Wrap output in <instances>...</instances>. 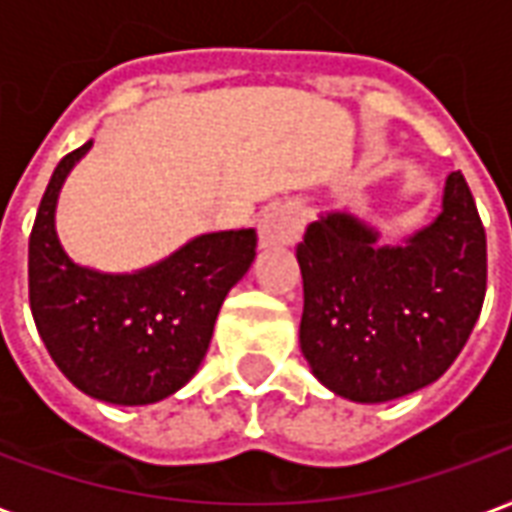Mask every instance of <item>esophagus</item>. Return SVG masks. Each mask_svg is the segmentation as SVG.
Segmentation results:
<instances>
[{
  "instance_id": "obj_1",
  "label": "esophagus",
  "mask_w": 512,
  "mask_h": 512,
  "mask_svg": "<svg viewBox=\"0 0 512 512\" xmlns=\"http://www.w3.org/2000/svg\"><path fill=\"white\" fill-rule=\"evenodd\" d=\"M302 220L300 212L281 204V207H270L259 218V240L261 248H278V245H294L300 240Z\"/></svg>"
}]
</instances>
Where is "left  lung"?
I'll return each mask as SVG.
<instances>
[{"mask_svg":"<svg viewBox=\"0 0 512 512\" xmlns=\"http://www.w3.org/2000/svg\"><path fill=\"white\" fill-rule=\"evenodd\" d=\"M300 349L341 398L384 404L445 374L486 297V229L461 171L442 212L401 245L346 210L322 212L297 245Z\"/></svg>","mask_w":512,"mask_h":512,"instance_id":"left-lung-1","label":"left lung"}]
</instances>
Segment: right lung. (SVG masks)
Listing matches in <instances>:
<instances>
[{
    "label": "right lung",
    "mask_w": 512,
    "mask_h": 512,
    "mask_svg": "<svg viewBox=\"0 0 512 512\" xmlns=\"http://www.w3.org/2000/svg\"><path fill=\"white\" fill-rule=\"evenodd\" d=\"M92 141L59 160L29 237V305L51 360L81 393L147 406L185 387L210 349L231 286L256 259V229L199 234L133 272L76 264L57 237V201Z\"/></svg>",
    "instance_id": "right-lung-1"
}]
</instances>
